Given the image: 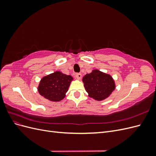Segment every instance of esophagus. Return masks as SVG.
Masks as SVG:
<instances>
[{
	"instance_id": "34e87169",
	"label": "esophagus",
	"mask_w": 156,
	"mask_h": 156,
	"mask_svg": "<svg viewBox=\"0 0 156 156\" xmlns=\"http://www.w3.org/2000/svg\"><path fill=\"white\" fill-rule=\"evenodd\" d=\"M75 77H76V78L77 79H79V80H80L81 79V77H82V75H81V73H76V75H75Z\"/></svg>"
}]
</instances>
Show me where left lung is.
Returning <instances> with one entry per match:
<instances>
[{
	"instance_id": "obj_1",
	"label": "left lung",
	"mask_w": 156,
	"mask_h": 156,
	"mask_svg": "<svg viewBox=\"0 0 156 156\" xmlns=\"http://www.w3.org/2000/svg\"><path fill=\"white\" fill-rule=\"evenodd\" d=\"M83 82L90 98L102 101L109 96L116 88L111 75L98 69H94L83 77Z\"/></svg>"
}]
</instances>
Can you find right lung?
Here are the masks:
<instances>
[{
  "label": "right lung",
  "instance_id": "add662e5",
  "mask_svg": "<svg viewBox=\"0 0 156 156\" xmlns=\"http://www.w3.org/2000/svg\"><path fill=\"white\" fill-rule=\"evenodd\" d=\"M73 80L71 75L56 71L41 79L37 91L47 100L54 102L60 101L65 98Z\"/></svg>",
  "mask_w": 156,
  "mask_h": 156
}]
</instances>
